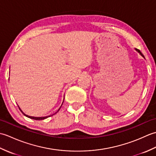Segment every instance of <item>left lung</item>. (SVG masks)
<instances>
[{
    "instance_id": "1",
    "label": "left lung",
    "mask_w": 156,
    "mask_h": 156,
    "mask_svg": "<svg viewBox=\"0 0 156 156\" xmlns=\"http://www.w3.org/2000/svg\"><path fill=\"white\" fill-rule=\"evenodd\" d=\"M136 50H137V51H138L139 53H140V54H141V55L142 56H143V57L144 58V55L143 54H141V52L140 51V49H136Z\"/></svg>"
}]
</instances>
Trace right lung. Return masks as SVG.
I'll list each match as a JSON object with an SVG mask.
<instances>
[{
  "instance_id": "add662e5",
  "label": "right lung",
  "mask_w": 156,
  "mask_h": 156,
  "mask_svg": "<svg viewBox=\"0 0 156 156\" xmlns=\"http://www.w3.org/2000/svg\"><path fill=\"white\" fill-rule=\"evenodd\" d=\"M61 108V107H60ZM60 108H59V109H58V111L56 112H58V111H59V109H60ZM19 109H20V111H21V112H22V113L25 116H26V117H29V118H30V119H35V120H43V119H46V118H48V117H50V116H47V117H31V116H29V115H25L24 112H23L21 110V108H19ZM56 112H55V114L56 113Z\"/></svg>"
}]
</instances>
